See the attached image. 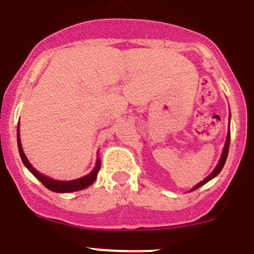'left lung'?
Wrapping results in <instances>:
<instances>
[{
    "label": "left lung",
    "instance_id": "8db88e82",
    "mask_svg": "<svg viewBox=\"0 0 254 254\" xmlns=\"http://www.w3.org/2000/svg\"><path fill=\"white\" fill-rule=\"evenodd\" d=\"M230 138H231V132H230V128H228V132H227V138H226L225 148H223V152H222V155H221V158H220V162H218V164L216 165V168H215V169H213V172L211 173V174H210L209 177H207V178H205V179L202 180L201 183H199V184H197V185H195V187L192 188V189H191V191H194V190L199 189V188L201 187V185L206 184V183L209 182V180H211L212 178H215L216 175H217L218 173L221 172V169H222V168H223V165H225V163H226V159H227V155H228V148H230Z\"/></svg>",
    "mask_w": 254,
    "mask_h": 254
}]
</instances>
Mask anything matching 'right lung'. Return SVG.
Here are the masks:
<instances>
[{
    "label": "right lung",
    "mask_w": 254,
    "mask_h": 254,
    "mask_svg": "<svg viewBox=\"0 0 254 254\" xmlns=\"http://www.w3.org/2000/svg\"><path fill=\"white\" fill-rule=\"evenodd\" d=\"M17 143H18V150H19V155H21V159L23 162V164L28 168L29 172L44 185L47 189L52 190V191L55 192H71V191H77V190H82L85 188L90 187L92 183L95 182L97 177V173H99L100 167H101V160L97 159L96 162V167L94 168L91 173H89L85 177L79 178V179L75 180H69V182H60V180H54L50 179V178L45 177V175H42L41 173L37 172L33 167H32L31 163L28 162L27 157L24 155L23 149H22V144H21V138H19V126L17 128Z\"/></svg>",
    "instance_id": "right-lung-1"
}]
</instances>
